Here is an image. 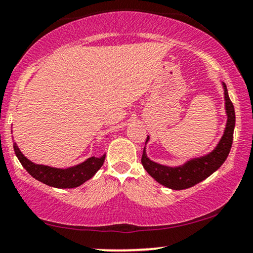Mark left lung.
Listing matches in <instances>:
<instances>
[{"label":"left lung","mask_w":253,"mask_h":253,"mask_svg":"<svg viewBox=\"0 0 253 253\" xmlns=\"http://www.w3.org/2000/svg\"><path fill=\"white\" fill-rule=\"evenodd\" d=\"M225 89V103H226V113H227V124L225 128L223 138L220 139L217 147L213 152L208 156L193 159L180 167H167L153 163L148 159L145 153H142L141 164L145 167L148 174L153 176L159 184L164 186L172 188V190H185V188L192 187L198 182L203 181L210 176L224 164L229 156L231 146L233 141V129L236 124V114H234L233 103L230 100L227 94V88L224 84ZM148 138L146 139V142Z\"/></svg>","instance_id":"left-lung-1"}]
</instances>
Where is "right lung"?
Wrapping results in <instances>:
<instances>
[{
	"label": "right lung",
	"instance_id": "right-lung-1",
	"mask_svg": "<svg viewBox=\"0 0 253 253\" xmlns=\"http://www.w3.org/2000/svg\"><path fill=\"white\" fill-rule=\"evenodd\" d=\"M14 151L17 159L20 160L26 171L29 173L33 178L38 179L39 181L43 182L48 186H53L57 188H74L80 186L88 179H90L95 173L99 171L105 161V156L101 158L92 157L87 159L80 165L69 167V169H54V167L36 165L32 161L27 159L21 153L16 144L14 142Z\"/></svg>",
	"mask_w": 253,
	"mask_h": 253
}]
</instances>
